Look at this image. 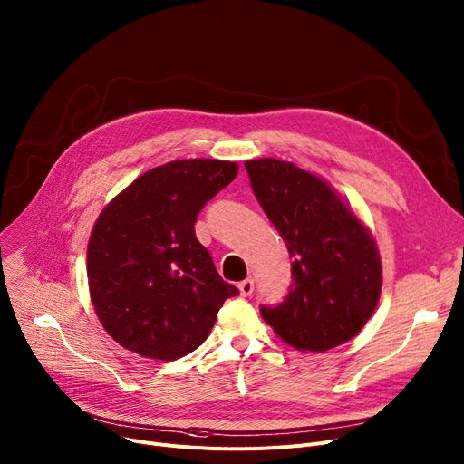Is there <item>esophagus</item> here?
<instances>
[{"label":"esophagus","instance_id":"1","mask_svg":"<svg viewBox=\"0 0 464 464\" xmlns=\"http://www.w3.org/2000/svg\"><path fill=\"white\" fill-rule=\"evenodd\" d=\"M237 288H239V294L243 295V297H247V295H251L253 292H255V281L249 277V279H245V281H241L239 285H237Z\"/></svg>","mask_w":464,"mask_h":464}]
</instances>
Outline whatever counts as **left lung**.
Masks as SVG:
<instances>
[{
  "label": "left lung",
  "instance_id": "1",
  "mask_svg": "<svg viewBox=\"0 0 464 464\" xmlns=\"http://www.w3.org/2000/svg\"><path fill=\"white\" fill-rule=\"evenodd\" d=\"M253 193L292 262V285L262 318L290 346L335 348L362 332L382 288L376 243L324 179L279 159L245 162Z\"/></svg>",
  "mask_w": 464,
  "mask_h": 464
}]
</instances>
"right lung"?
Masks as SVG:
<instances>
[{"instance_id": "add662e5", "label": "right lung", "mask_w": 464, "mask_h": 464, "mask_svg": "<svg viewBox=\"0 0 464 464\" xmlns=\"http://www.w3.org/2000/svg\"><path fill=\"white\" fill-rule=\"evenodd\" d=\"M236 174L230 160H172L99 215L88 245L90 294L121 346L151 360L183 358L208 339L225 299L239 294L195 234L202 208Z\"/></svg>"}]
</instances>
